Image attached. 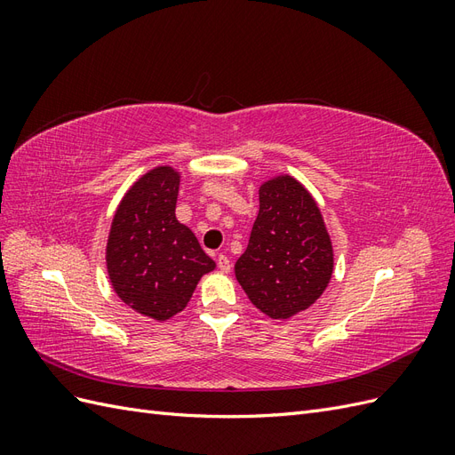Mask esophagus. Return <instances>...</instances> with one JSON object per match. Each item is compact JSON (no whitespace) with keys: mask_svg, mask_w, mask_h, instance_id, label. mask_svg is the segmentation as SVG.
<instances>
[{"mask_svg":"<svg viewBox=\"0 0 455 455\" xmlns=\"http://www.w3.org/2000/svg\"><path fill=\"white\" fill-rule=\"evenodd\" d=\"M216 264H218V269H220V271H222V273H229L231 264H229V258H228L226 254H218Z\"/></svg>","mask_w":455,"mask_h":455,"instance_id":"34e87169","label":"esophagus"}]
</instances>
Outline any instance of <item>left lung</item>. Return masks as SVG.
Returning <instances> with one entry per match:
<instances>
[{"instance_id":"8db88e82","label":"left lung","mask_w":455,"mask_h":455,"mask_svg":"<svg viewBox=\"0 0 455 455\" xmlns=\"http://www.w3.org/2000/svg\"><path fill=\"white\" fill-rule=\"evenodd\" d=\"M259 211L235 277L252 306L286 321L323 296L334 273V246L319 204L291 174L259 186Z\"/></svg>"}]
</instances>
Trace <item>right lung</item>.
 I'll use <instances>...</instances> for the list:
<instances>
[{
	"label": "right lung",
	"mask_w": 455,
	"mask_h": 455,
	"mask_svg": "<svg viewBox=\"0 0 455 455\" xmlns=\"http://www.w3.org/2000/svg\"><path fill=\"white\" fill-rule=\"evenodd\" d=\"M180 172L148 171L117 204L106 243V269L123 304L157 323L186 309L203 275L214 271L197 237L176 220Z\"/></svg>",
	"instance_id": "right-lung-1"
}]
</instances>
